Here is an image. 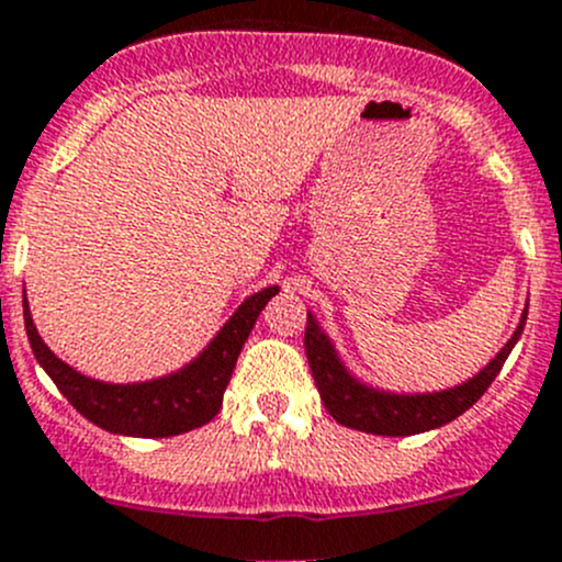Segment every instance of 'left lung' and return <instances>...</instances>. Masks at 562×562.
Returning a JSON list of instances; mask_svg holds the SVG:
<instances>
[{"label": "left lung", "instance_id": "1", "mask_svg": "<svg viewBox=\"0 0 562 562\" xmlns=\"http://www.w3.org/2000/svg\"><path fill=\"white\" fill-rule=\"evenodd\" d=\"M525 324L527 307L510 340L499 348L497 357L486 368L477 370L472 379L461 381V384L434 392H392L357 379L313 313H307L304 351H307V362L313 370L315 386L321 392V401L340 426L353 428V431L379 434V437H412V434L448 426L467 408L475 406L477 397L488 390V384L503 370L505 359L525 331Z\"/></svg>", "mask_w": 562, "mask_h": 562}]
</instances>
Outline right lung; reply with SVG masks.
Masks as SVG:
<instances>
[{"label":"right lung","mask_w":562,"mask_h":562,"mask_svg":"<svg viewBox=\"0 0 562 562\" xmlns=\"http://www.w3.org/2000/svg\"><path fill=\"white\" fill-rule=\"evenodd\" d=\"M274 293H280V288L269 285L244 299L236 313L225 321V326L211 337L209 346L192 362L159 375V379L131 381V384L90 379L63 362L37 335L26 293L24 326L37 364L46 370L48 379L57 384V390L68 397L70 406L81 417L95 423L103 431L120 434V437L161 439L187 434L216 417L238 353H241L260 310L269 304Z\"/></svg>","instance_id":"add662e5"}]
</instances>
